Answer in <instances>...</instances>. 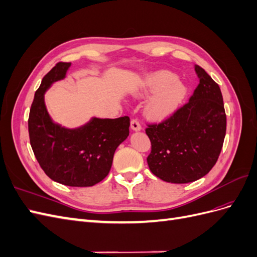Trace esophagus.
I'll use <instances>...</instances> for the list:
<instances>
[{"instance_id":"34e87169","label":"esophagus","mask_w":257,"mask_h":257,"mask_svg":"<svg viewBox=\"0 0 257 257\" xmlns=\"http://www.w3.org/2000/svg\"><path fill=\"white\" fill-rule=\"evenodd\" d=\"M131 128L133 131H141L142 130L141 123H139V121L137 119H133L131 121Z\"/></svg>"}]
</instances>
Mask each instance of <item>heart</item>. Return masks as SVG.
<instances>
[{"instance_id": "heart-1", "label": "heart", "mask_w": 257, "mask_h": 257, "mask_svg": "<svg viewBox=\"0 0 257 257\" xmlns=\"http://www.w3.org/2000/svg\"><path fill=\"white\" fill-rule=\"evenodd\" d=\"M155 92L148 100L146 113L155 120L172 115L186 95L185 85L177 80L176 75L168 71H160L147 75L135 90L138 97Z\"/></svg>"}]
</instances>
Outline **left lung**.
I'll return each instance as SVG.
<instances>
[{"label": "left lung", "instance_id": "left-lung-1", "mask_svg": "<svg viewBox=\"0 0 257 257\" xmlns=\"http://www.w3.org/2000/svg\"><path fill=\"white\" fill-rule=\"evenodd\" d=\"M199 78L189 103L161 123L147 124L151 142L147 162L153 175L170 183H189L215 165L226 134V114L217 84L195 65Z\"/></svg>", "mask_w": 257, "mask_h": 257}]
</instances>
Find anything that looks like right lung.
I'll return each instance as SVG.
<instances>
[{
	"instance_id": "obj_1",
	"label": "right lung",
	"mask_w": 257,
	"mask_h": 257,
	"mask_svg": "<svg viewBox=\"0 0 257 257\" xmlns=\"http://www.w3.org/2000/svg\"><path fill=\"white\" fill-rule=\"evenodd\" d=\"M71 63L59 62L45 75L29 115V136L35 158L53 181L68 186H92L109 174L113 154L128 136L130 118H92L78 128L54 123L45 105L50 85L63 79Z\"/></svg>"
}]
</instances>
